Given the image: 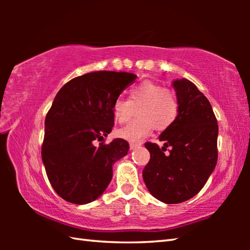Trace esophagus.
<instances>
[{"mask_svg":"<svg viewBox=\"0 0 250 250\" xmlns=\"http://www.w3.org/2000/svg\"><path fill=\"white\" fill-rule=\"evenodd\" d=\"M129 146H130V150H134L135 147L141 146V142H130Z\"/></svg>","mask_w":250,"mask_h":250,"instance_id":"obj_1","label":"esophagus"}]
</instances>
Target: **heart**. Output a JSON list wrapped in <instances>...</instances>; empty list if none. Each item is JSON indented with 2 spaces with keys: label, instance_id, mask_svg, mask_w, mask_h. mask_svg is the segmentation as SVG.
Here are the masks:
<instances>
[{
  "label": "heart",
  "instance_id": "b5f03b06",
  "mask_svg": "<svg viewBox=\"0 0 250 250\" xmlns=\"http://www.w3.org/2000/svg\"><path fill=\"white\" fill-rule=\"evenodd\" d=\"M138 110L139 119L117 131V135L128 141H139L152 131H163L174 124L180 111L176 95L162 84L143 82L129 92V100L117 99L112 105V115L119 124H125Z\"/></svg>",
  "mask_w": 250,
  "mask_h": 250
}]
</instances>
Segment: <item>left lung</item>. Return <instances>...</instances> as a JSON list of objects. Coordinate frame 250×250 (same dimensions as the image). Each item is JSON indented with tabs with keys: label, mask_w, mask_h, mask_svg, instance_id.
<instances>
[{
	"label": "left lung",
	"mask_w": 250,
	"mask_h": 250,
	"mask_svg": "<svg viewBox=\"0 0 250 250\" xmlns=\"http://www.w3.org/2000/svg\"><path fill=\"white\" fill-rule=\"evenodd\" d=\"M180 111L170 128L160 134L161 147L146 142L151 158L143 170L149 192L167 204L195 196L217 163L218 125L209 101L189 80L173 82ZM170 154L164 152L167 147Z\"/></svg>",
	"instance_id": "1"
}]
</instances>
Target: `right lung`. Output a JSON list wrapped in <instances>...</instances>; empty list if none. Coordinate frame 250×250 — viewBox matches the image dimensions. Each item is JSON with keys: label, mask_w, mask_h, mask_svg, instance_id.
I'll return each instance as SVG.
<instances>
[{"label": "right lung", "mask_w": 250, "mask_h": 250, "mask_svg": "<svg viewBox=\"0 0 250 250\" xmlns=\"http://www.w3.org/2000/svg\"><path fill=\"white\" fill-rule=\"evenodd\" d=\"M137 76L125 71H94L61 88L46 115L42 146L46 174L65 201L87 204L103 194L112 179V166L128 154L129 143L104 138L115 125L113 103ZM96 141H103L95 146Z\"/></svg>", "instance_id": "add662e5"}]
</instances>
